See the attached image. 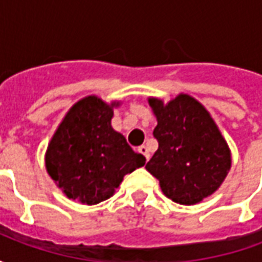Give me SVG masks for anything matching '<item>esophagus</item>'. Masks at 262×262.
I'll return each instance as SVG.
<instances>
[{"label":"esophagus","instance_id":"1","mask_svg":"<svg viewBox=\"0 0 262 262\" xmlns=\"http://www.w3.org/2000/svg\"><path fill=\"white\" fill-rule=\"evenodd\" d=\"M139 153H142L143 156H144L146 161H148V159H150V154H148V150L146 146H140V147H139Z\"/></svg>","mask_w":262,"mask_h":262}]
</instances>
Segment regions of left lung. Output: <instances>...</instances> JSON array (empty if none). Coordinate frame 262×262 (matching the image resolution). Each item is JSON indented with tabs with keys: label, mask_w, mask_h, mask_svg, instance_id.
Here are the masks:
<instances>
[{
	"label": "left lung",
	"mask_w": 262,
	"mask_h": 262,
	"mask_svg": "<svg viewBox=\"0 0 262 262\" xmlns=\"http://www.w3.org/2000/svg\"><path fill=\"white\" fill-rule=\"evenodd\" d=\"M157 118L159 148L146 170L171 201L195 205L217 189L231 165L230 148L212 116L195 98L180 94L164 103L148 98Z\"/></svg>",
	"instance_id": "1"
}]
</instances>
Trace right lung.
Returning <instances> with one entry per match:
<instances>
[{"instance_id": "obj_1", "label": "right lung", "mask_w": 262, "mask_h": 262, "mask_svg": "<svg viewBox=\"0 0 262 262\" xmlns=\"http://www.w3.org/2000/svg\"><path fill=\"white\" fill-rule=\"evenodd\" d=\"M90 95L74 103L49 143L46 170L73 201L95 205L115 193L126 174L146 163L111 126L114 108Z\"/></svg>"}]
</instances>
